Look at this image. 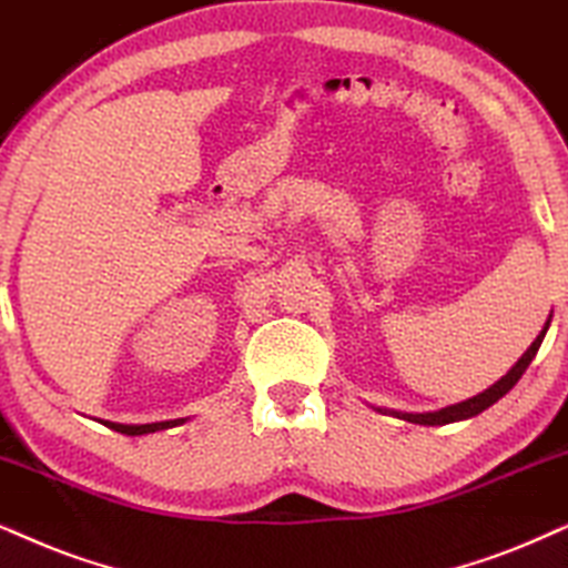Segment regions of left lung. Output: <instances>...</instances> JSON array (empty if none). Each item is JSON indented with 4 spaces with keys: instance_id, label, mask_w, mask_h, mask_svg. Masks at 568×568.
<instances>
[{
    "instance_id": "1",
    "label": "left lung",
    "mask_w": 568,
    "mask_h": 568,
    "mask_svg": "<svg viewBox=\"0 0 568 568\" xmlns=\"http://www.w3.org/2000/svg\"><path fill=\"white\" fill-rule=\"evenodd\" d=\"M548 327H550V317H548V322H545V327L540 329V335L535 337V343H532V346H529L527 351H524L519 362H516L514 367L508 369L506 375L498 379V383L487 387L485 393H479V396L469 398V400H462V404L445 406V408H440V412H427V414H406V412H393V414H396L398 419L414 422V425H427V427H435V425H450V422L471 419V416L483 414L485 408H490V406L495 404V400H500V398H504L506 393L511 390V387H514L516 383H519V377L524 375V372H527L529 364H532L535 354H537V351H540V343H542L545 333H548ZM379 412H383V408H379Z\"/></svg>"
}]
</instances>
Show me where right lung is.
<instances>
[{
    "label": "right lung",
    "instance_id": "obj_1",
    "mask_svg": "<svg viewBox=\"0 0 568 568\" xmlns=\"http://www.w3.org/2000/svg\"><path fill=\"white\" fill-rule=\"evenodd\" d=\"M185 419H170V422H152V425H118V422H104L106 427L114 429V433H123V435H146V433H160V429L168 427H178L183 425Z\"/></svg>",
    "mask_w": 568,
    "mask_h": 568
}]
</instances>
